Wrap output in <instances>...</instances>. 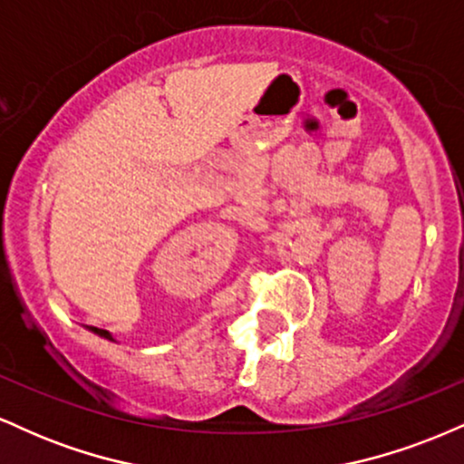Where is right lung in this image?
<instances>
[{
  "mask_svg": "<svg viewBox=\"0 0 464 464\" xmlns=\"http://www.w3.org/2000/svg\"><path fill=\"white\" fill-rule=\"evenodd\" d=\"M89 332L92 334H95V335H100V338H104V340H111V343H117V340L113 338V334L111 332H106V329H100V327H87Z\"/></svg>",
  "mask_w": 464,
  "mask_h": 464,
  "instance_id": "right-lung-1",
  "label": "right lung"
}]
</instances>
